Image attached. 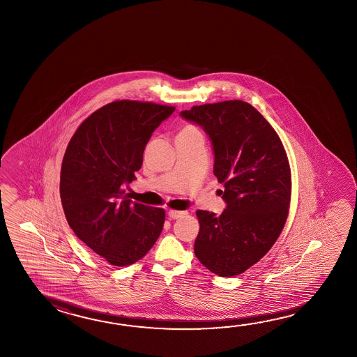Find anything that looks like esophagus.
<instances>
[{"mask_svg":"<svg viewBox=\"0 0 357 357\" xmlns=\"http://www.w3.org/2000/svg\"><path fill=\"white\" fill-rule=\"evenodd\" d=\"M187 213L185 211H173L172 209V211L168 212V215H169L170 219H178L181 218V217H184Z\"/></svg>","mask_w":357,"mask_h":357,"instance_id":"obj_1","label":"esophagus"}]
</instances>
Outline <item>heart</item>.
<instances>
[{"label": "heart", "instance_id": "1", "mask_svg": "<svg viewBox=\"0 0 357 357\" xmlns=\"http://www.w3.org/2000/svg\"><path fill=\"white\" fill-rule=\"evenodd\" d=\"M189 130H195V129L192 128V126H187V128H184L181 132H189Z\"/></svg>", "mask_w": 357, "mask_h": 357}]
</instances>
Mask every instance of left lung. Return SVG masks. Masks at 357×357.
Listing matches in <instances>:
<instances>
[{"instance_id": "left-lung-1", "label": "left lung", "mask_w": 357, "mask_h": 357, "mask_svg": "<svg viewBox=\"0 0 357 357\" xmlns=\"http://www.w3.org/2000/svg\"><path fill=\"white\" fill-rule=\"evenodd\" d=\"M212 142L213 173L225 184V209L197 211L194 253L220 277L243 273L275 244L286 223L291 170L281 139L248 102L222 101L181 112Z\"/></svg>"}]
</instances>
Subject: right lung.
Returning <instances> with one entry per match:
<instances>
[{
    "instance_id": "add662e5",
    "label": "right lung",
    "mask_w": 357,
    "mask_h": 357,
    "mask_svg": "<svg viewBox=\"0 0 357 357\" xmlns=\"http://www.w3.org/2000/svg\"><path fill=\"white\" fill-rule=\"evenodd\" d=\"M176 107L119 100L91 114L63 155L60 197L79 239L113 266L132 264L163 229L162 208L139 204L126 193L142 168L151 134Z\"/></svg>"
}]
</instances>
